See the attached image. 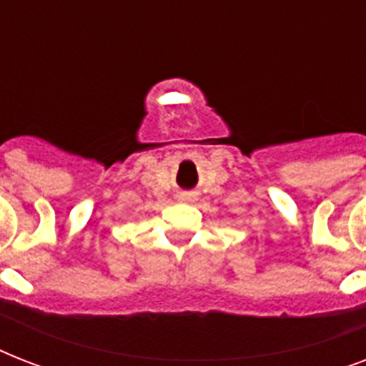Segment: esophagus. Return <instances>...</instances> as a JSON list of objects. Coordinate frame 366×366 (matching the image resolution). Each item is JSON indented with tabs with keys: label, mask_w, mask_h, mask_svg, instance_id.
Returning <instances> with one entry per match:
<instances>
[{
	"label": "esophagus",
	"mask_w": 366,
	"mask_h": 366,
	"mask_svg": "<svg viewBox=\"0 0 366 366\" xmlns=\"http://www.w3.org/2000/svg\"><path fill=\"white\" fill-rule=\"evenodd\" d=\"M180 201H192V195H188V194L180 195Z\"/></svg>",
	"instance_id": "1"
}]
</instances>
